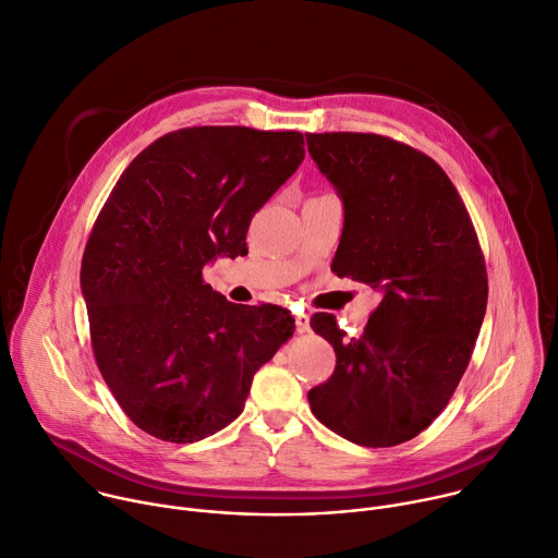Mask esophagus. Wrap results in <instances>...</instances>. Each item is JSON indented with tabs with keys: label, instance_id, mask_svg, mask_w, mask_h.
<instances>
[{
	"label": "esophagus",
	"instance_id": "1",
	"mask_svg": "<svg viewBox=\"0 0 558 558\" xmlns=\"http://www.w3.org/2000/svg\"><path fill=\"white\" fill-rule=\"evenodd\" d=\"M296 331L299 333H305V331H310V316L307 314H296Z\"/></svg>",
	"mask_w": 558,
	"mask_h": 558
}]
</instances>
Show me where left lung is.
I'll use <instances>...</instances> for the list:
<instances>
[{
    "label": "left lung",
    "mask_w": 558,
    "mask_h": 558,
    "mask_svg": "<svg viewBox=\"0 0 558 558\" xmlns=\"http://www.w3.org/2000/svg\"><path fill=\"white\" fill-rule=\"evenodd\" d=\"M305 141L343 199L331 270L383 294L359 339L331 314L312 316L337 369L307 400L341 437L396 447L441 413L469 367L488 301L484 255L458 189L422 151L378 134Z\"/></svg>",
    "instance_id": "left-lung-1"
}]
</instances>
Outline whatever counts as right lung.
<instances>
[{
    "label": "right lung",
    "mask_w": 558,
    "mask_h": 558,
    "mask_svg": "<svg viewBox=\"0 0 558 558\" xmlns=\"http://www.w3.org/2000/svg\"><path fill=\"white\" fill-rule=\"evenodd\" d=\"M303 158L299 132L189 128L143 149L111 189L81 292L102 380L145 433L189 444L221 430L294 333L288 310L231 303L202 270L248 253L253 215Z\"/></svg>",
    "instance_id": "1"
}]
</instances>
